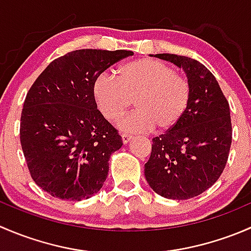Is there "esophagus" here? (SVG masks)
<instances>
[{
  "instance_id": "obj_1",
  "label": "esophagus",
  "mask_w": 251,
  "mask_h": 251,
  "mask_svg": "<svg viewBox=\"0 0 251 251\" xmlns=\"http://www.w3.org/2000/svg\"><path fill=\"white\" fill-rule=\"evenodd\" d=\"M121 138H123L124 143H128V142L132 140V135H128V133L123 132L121 133Z\"/></svg>"
}]
</instances>
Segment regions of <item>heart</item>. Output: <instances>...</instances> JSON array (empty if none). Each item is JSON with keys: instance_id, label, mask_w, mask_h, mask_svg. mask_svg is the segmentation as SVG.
Here are the masks:
<instances>
[{"instance_id": "heart-1", "label": "heart", "mask_w": 251, "mask_h": 251, "mask_svg": "<svg viewBox=\"0 0 251 251\" xmlns=\"http://www.w3.org/2000/svg\"><path fill=\"white\" fill-rule=\"evenodd\" d=\"M115 77L100 75L93 85L96 103L108 121H118L132 107L137 110L120 121L128 131L171 130L191 102V83L166 63L151 58L120 65Z\"/></svg>"}]
</instances>
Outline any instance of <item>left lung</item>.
<instances>
[{
    "instance_id": "obj_1",
    "label": "left lung",
    "mask_w": 251,
    "mask_h": 251,
    "mask_svg": "<svg viewBox=\"0 0 251 251\" xmlns=\"http://www.w3.org/2000/svg\"><path fill=\"white\" fill-rule=\"evenodd\" d=\"M183 68L191 83V102L183 118L154 137L144 175L155 193L184 201L212 186L225 170L232 143L228 100L205 65L184 55L155 54Z\"/></svg>"
}]
</instances>
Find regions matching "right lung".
Returning a JSON list of instances; mask_svg holds the SVG:
<instances>
[{
    "instance_id": "1",
    "label": "right lung",
    "mask_w": 251,
    "mask_h": 251,
    "mask_svg": "<svg viewBox=\"0 0 251 251\" xmlns=\"http://www.w3.org/2000/svg\"><path fill=\"white\" fill-rule=\"evenodd\" d=\"M132 50H77L57 58L30 87L20 118V143L35 183L52 197L90 198L102 188L118 130L97 109L96 78Z\"/></svg>"
}]
</instances>
